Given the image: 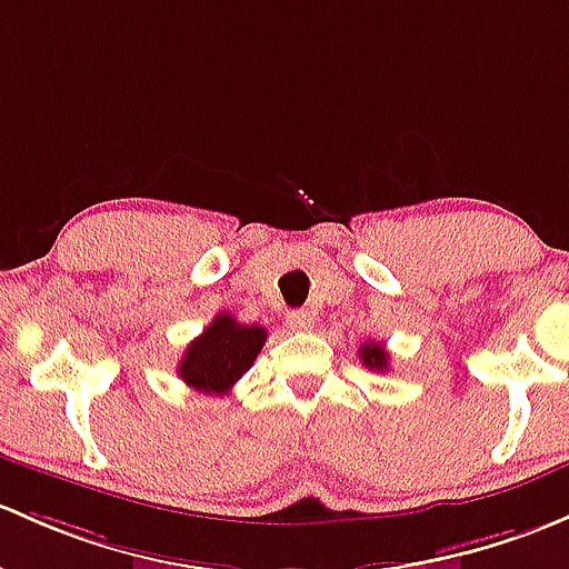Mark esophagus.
Listing matches in <instances>:
<instances>
[{
  "instance_id": "obj_1",
  "label": "esophagus",
  "mask_w": 569,
  "mask_h": 569,
  "mask_svg": "<svg viewBox=\"0 0 569 569\" xmlns=\"http://www.w3.org/2000/svg\"><path fill=\"white\" fill-rule=\"evenodd\" d=\"M286 325L295 332H308L310 327H313V316H310V310H291V313L286 316Z\"/></svg>"
}]
</instances>
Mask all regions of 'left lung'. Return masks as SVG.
<instances>
[{
	"mask_svg": "<svg viewBox=\"0 0 569 569\" xmlns=\"http://www.w3.org/2000/svg\"><path fill=\"white\" fill-rule=\"evenodd\" d=\"M360 360L362 365H368V368L373 370H387V365H390V355H387L381 343L368 340V343L360 346Z\"/></svg>",
	"mask_w": 569,
	"mask_h": 569,
	"instance_id": "8db88e82",
	"label": "left lung"
}]
</instances>
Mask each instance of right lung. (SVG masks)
<instances>
[{
    "label": "right lung",
    "mask_w": 569,
    "mask_h": 569,
    "mask_svg": "<svg viewBox=\"0 0 569 569\" xmlns=\"http://www.w3.org/2000/svg\"><path fill=\"white\" fill-rule=\"evenodd\" d=\"M267 340L259 325H239L231 313H218L177 365L179 379L209 395H226L248 373Z\"/></svg>",
    "instance_id": "1"
}]
</instances>
